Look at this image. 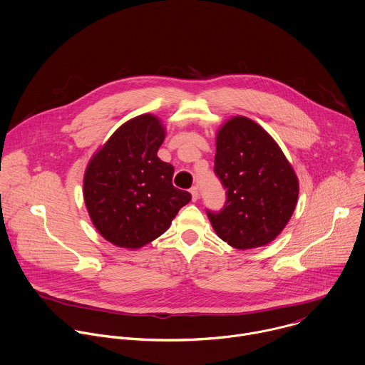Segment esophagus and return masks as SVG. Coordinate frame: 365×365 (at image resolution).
<instances>
[{"mask_svg":"<svg viewBox=\"0 0 365 365\" xmlns=\"http://www.w3.org/2000/svg\"><path fill=\"white\" fill-rule=\"evenodd\" d=\"M190 192H191L192 201H197V200H198V197H200V191H198V187H192V188L190 190Z\"/></svg>","mask_w":365,"mask_h":365,"instance_id":"34e87169","label":"esophagus"}]
</instances>
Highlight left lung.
<instances>
[{"label": "left lung", "instance_id": "obj_1", "mask_svg": "<svg viewBox=\"0 0 365 365\" xmlns=\"http://www.w3.org/2000/svg\"><path fill=\"white\" fill-rule=\"evenodd\" d=\"M214 173L227 200L207 215L222 241L248 250L268 244L284 230L295 210L298 180L265 130L245 117L227 121L217 134Z\"/></svg>", "mask_w": 365, "mask_h": 365}]
</instances>
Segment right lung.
Returning <instances> with one entry per match:
<instances>
[{"mask_svg":"<svg viewBox=\"0 0 365 365\" xmlns=\"http://www.w3.org/2000/svg\"><path fill=\"white\" fill-rule=\"evenodd\" d=\"M165 133L151 114L121 125L91 158L84 200L98 232L124 248L164 234L191 194L173 185L174 167L157 157Z\"/></svg>","mask_w":365,"mask_h":365,"instance_id":"1","label":"right lung"}]
</instances>
